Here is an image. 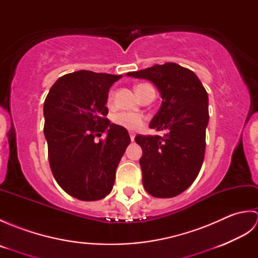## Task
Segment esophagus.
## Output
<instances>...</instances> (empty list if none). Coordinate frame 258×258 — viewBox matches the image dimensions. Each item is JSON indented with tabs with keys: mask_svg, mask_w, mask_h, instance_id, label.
<instances>
[{
	"mask_svg": "<svg viewBox=\"0 0 258 258\" xmlns=\"http://www.w3.org/2000/svg\"><path fill=\"white\" fill-rule=\"evenodd\" d=\"M130 138H131V141H134V139H135V135L133 134V133H130Z\"/></svg>",
	"mask_w": 258,
	"mask_h": 258,
	"instance_id": "esophagus-1",
	"label": "esophagus"
}]
</instances>
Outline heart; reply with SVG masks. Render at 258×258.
Instances as JSON below:
<instances>
[{
	"mask_svg": "<svg viewBox=\"0 0 258 258\" xmlns=\"http://www.w3.org/2000/svg\"><path fill=\"white\" fill-rule=\"evenodd\" d=\"M149 86L147 84H141L136 87V93L141 92L144 87ZM114 100V94L111 93L108 96L107 102L111 104ZM114 123L117 124L122 127L128 130V131H138L142 128L145 124V117L144 115L140 113H132V112H119L114 116Z\"/></svg>",
	"mask_w": 258,
	"mask_h": 258,
	"instance_id": "b5f03b06",
	"label": "heart"
}]
</instances>
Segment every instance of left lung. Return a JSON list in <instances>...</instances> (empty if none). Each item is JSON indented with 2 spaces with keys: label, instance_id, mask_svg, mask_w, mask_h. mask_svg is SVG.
<instances>
[{
  "label": "left lung",
  "instance_id": "8db88e82",
  "mask_svg": "<svg viewBox=\"0 0 258 258\" xmlns=\"http://www.w3.org/2000/svg\"><path fill=\"white\" fill-rule=\"evenodd\" d=\"M154 83L163 98L150 127L160 135H136L143 155L140 165L149 194L169 199L188 188L199 175L205 155L208 96L193 71L165 63L128 72Z\"/></svg>",
  "mask_w": 258,
  "mask_h": 258
}]
</instances>
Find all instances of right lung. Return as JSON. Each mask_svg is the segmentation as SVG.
I'll return each mask as SVG.
<instances>
[{"mask_svg": "<svg viewBox=\"0 0 258 258\" xmlns=\"http://www.w3.org/2000/svg\"><path fill=\"white\" fill-rule=\"evenodd\" d=\"M122 75L82 70L61 76L44 102L48 162L57 184L81 201L111 193L115 172L131 139L106 115L108 90ZM108 135L96 142V136Z\"/></svg>", "mask_w": 258, "mask_h": 258, "instance_id": "obj_1", "label": "right lung"}]
</instances>
